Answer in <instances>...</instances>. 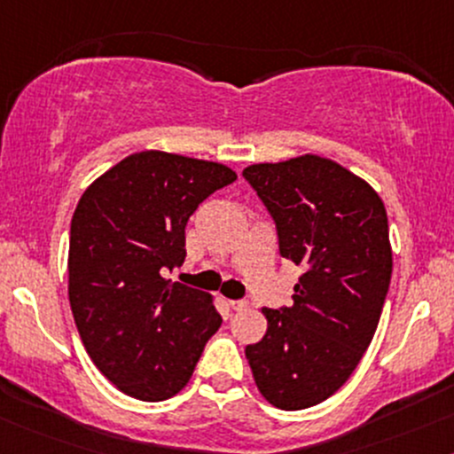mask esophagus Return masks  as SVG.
<instances>
[{
  "label": "esophagus",
  "mask_w": 454,
  "mask_h": 454,
  "mask_svg": "<svg viewBox=\"0 0 454 454\" xmlns=\"http://www.w3.org/2000/svg\"><path fill=\"white\" fill-rule=\"evenodd\" d=\"M247 306H250V301H246V300H231L232 310H246Z\"/></svg>",
  "instance_id": "obj_1"
}]
</instances>
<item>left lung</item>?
<instances>
[{
  "label": "left lung",
  "instance_id": "8db88e82",
  "mask_svg": "<svg viewBox=\"0 0 454 454\" xmlns=\"http://www.w3.org/2000/svg\"><path fill=\"white\" fill-rule=\"evenodd\" d=\"M243 178L276 223L280 256L303 269L291 306L262 308L267 333L246 357L271 405L306 410L351 377L375 336L392 278L386 207L315 154L258 163Z\"/></svg>",
  "mask_w": 454,
  "mask_h": 454
}]
</instances>
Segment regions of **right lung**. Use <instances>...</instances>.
<instances>
[{"mask_svg": "<svg viewBox=\"0 0 454 454\" xmlns=\"http://www.w3.org/2000/svg\"><path fill=\"white\" fill-rule=\"evenodd\" d=\"M222 163L146 151L86 189L71 222L68 300L83 347L124 395L166 401L192 380L222 325L211 295L170 282L185 261V226L217 189Z\"/></svg>", "mask_w": 454, "mask_h": 454, "instance_id": "1", "label": "right lung"}]
</instances>
